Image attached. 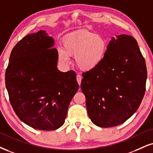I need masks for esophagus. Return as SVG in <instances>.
<instances>
[{"mask_svg":"<svg viewBox=\"0 0 153 153\" xmlns=\"http://www.w3.org/2000/svg\"><path fill=\"white\" fill-rule=\"evenodd\" d=\"M82 76H81V75L78 74L76 76V81H77V82H78L79 85H80V84H81V82H82Z\"/></svg>","mask_w":153,"mask_h":153,"instance_id":"esophagus-1","label":"esophagus"}]
</instances>
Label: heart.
Here are the masks:
<instances>
[{
  "label": "heart",
  "mask_w": 153,
  "mask_h": 153,
  "mask_svg": "<svg viewBox=\"0 0 153 153\" xmlns=\"http://www.w3.org/2000/svg\"><path fill=\"white\" fill-rule=\"evenodd\" d=\"M63 49L58 50L62 63L69 62V56H75L77 66L84 71L97 68L104 59L107 51L105 37L86 30H79L64 37Z\"/></svg>",
  "instance_id": "1"
}]
</instances>
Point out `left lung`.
I'll use <instances>...</instances> for the list:
<instances>
[{"instance_id": "1", "label": "left lung", "mask_w": 153, "mask_h": 153, "mask_svg": "<svg viewBox=\"0 0 153 153\" xmlns=\"http://www.w3.org/2000/svg\"><path fill=\"white\" fill-rule=\"evenodd\" d=\"M88 115L101 128L123 123L140 106L146 91V61L134 37H112L103 61L82 74Z\"/></svg>"}]
</instances>
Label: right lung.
Listing matches in <instances>:
<instances>
[{"label":"right lung","mask_w":153,"mask_h":153,"mask_svg":"<svg viewBox=\"0 0 153 153\" xmlns=\"http://www.w3.org/2000/svg\"><path fill=\"white\" fill-rule=\"evenodd\" d=\"M54 41L39 30L24 37L11 52L5 86L13 110L35 129L53 131L63 125L79 89L74 71L57 69Z\"/></svg>","instance_id":"add662e5"}]
</instances>
